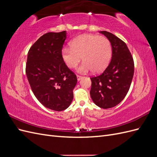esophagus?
<instances>
[{"instance_id":"obj_1","label":"esophagus","mask_w":157,"mask_h":157,"mask_svg":"<svg viewBox=\"0 0 157 157\" xmlns=\"http://www.w3.org/2000/svg\"><path fill=\"white\" fill-rule=\"evenodd\" d=\"M77 80H78V81H79V80H80L83 78V77H82V76H79V75H77Z\"/></svg>"}]
</instances>
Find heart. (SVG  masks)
<instances>
[{
    "label": "heart",
    "mask_w": 157,
    "mask_h": 157,
    "mask_svg": "<svg viewBox=\"0 0 157 157\" xmlns=\"http://www.w3.org/2000/svg\"><path fill=\"white\" fill-rule=\"evenodd\" d=\"M70 48L61 50V58L69 68H75L82 59L84 62L78 69L81 73L92 71L95 73L105 69L110 61L112 46L105 36L83 34L70 42Z\"/></svg>",
    "instance_id": "1"
}]
</instances>
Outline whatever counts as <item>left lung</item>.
Instances as JSON below:
<instances>
[{
  "mask_svg": "<svg viewBox=\"0 0 157 157\" xmlns=\"http://www.w3.org/2000/svg\"><path fill=\"white\" fill-rule=\"evenodd\" d=\"M112 46L110 63L103 72L90 78V96L94 103L103 109L117 105L125 98L134 76V63L124 42L112 33L103 31Z\"/></svg>",
  "mask_w": 157,
  "mask_h": 157,
  "instance_id": "8db88e82",
  "label": "left lung"
}]
</instances>
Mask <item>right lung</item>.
I'll return each mask as SVG.
<instances>
[{
	"label": "right lung",
	"instance_id": "obj_1",
	"mask_svg": "<svg viewBox=\"0 0 157 157\" xmlns=\"http://www.w3.org/2000/svg\"><path fill=\"white\" fill-rule=\"evenodd\" d=\"M66 31L47 33L31 47L27 54L26 75L32 91L45 107L61 111L69 107L77 76L65 65L61 50Z\"/></svg>",
	"mask_w": 157,
	"mask_h": 157
}]
</instances>
